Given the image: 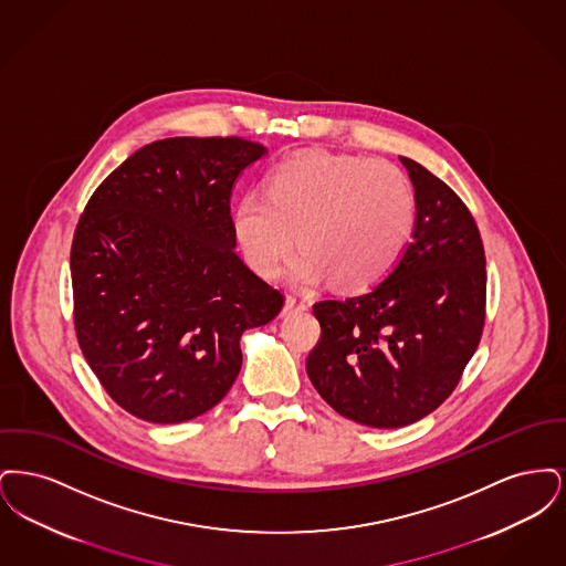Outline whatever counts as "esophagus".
I'll list each match as a JSON object with an SVG mask.
<instances>
[{
    "instance_id": "1",
    "label": "esophagus",
    "mask_w": 566,
    "mask_h": 566,
    "mask_svg": "<svg viewBox=\"0 0 566 566\" xmlns=\"http://www.w3.org/2000/svg\"><path fill=\"white\" fill-rule=\"evenodd\" d=\"M307 310V303L303 298H296V296H286V303H284V314H293V312H303Z\"/></svg>"
}]
</instances>
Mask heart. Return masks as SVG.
Returning a JSON list of instances; mask_svg holds the SVG:
<instances>
[{
    "mask_svg": "<svg viewBox=\"0 0 566 566\" xmlns=\"http://www.w3.org/2000/svg\"><path fill=\"white\" fill-rule=\"evenodd\" d=\"M413 224L416 195L397 165L326 150L273 165L265 199L248 195L233 212L243 256L263 277L277 275L295 233L291 277L305 289L374 286L401 259Z\"/></svg>",
    "mask_w": 566,
    "mask_h": 566,
    "instance_id": "1",
    "label": "heart"
}]
</instances>
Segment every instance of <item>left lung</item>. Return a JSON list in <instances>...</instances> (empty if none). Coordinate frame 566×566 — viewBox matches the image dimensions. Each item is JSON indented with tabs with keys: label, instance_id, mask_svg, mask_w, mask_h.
Here are the masks:
<instances>
[{
	"label": "left lung",
	"instance_id": "left-lung-1",
	"mask_svg": "<svg viewBox=\"0 0 566 566\" xmlns=\"http://www.w3.org/2000/svg\"><path fill=\"white\" fill-rule=\"evenodd\" d=\"M416 192L411 242L365 295L318 301L321 339L307 356L314 388L344 418L399 429L458 386L485 321V254L454 190L401 157Z\"/></svg>",
	"mask_w": 566,
	"mask_h": 566
}]
</instances>
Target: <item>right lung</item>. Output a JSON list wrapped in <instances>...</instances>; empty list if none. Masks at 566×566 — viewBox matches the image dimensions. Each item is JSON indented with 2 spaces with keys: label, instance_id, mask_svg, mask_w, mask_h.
I'll return each instance as SVG.
<instances>
[{
  "label": "right lung",
  "instance_id": "right-lung-1",
  "mask_svg": "<svg viewBox=\"0 0 566 566\" xmlns=\"http://www.w3.org/2000/svg\"><path fill=\"white\" fill-rule=\"evenodd\" d=\"M265 146L167 137L118 165L91 195L72 242L74 326L109 397L155 424L187 422L242 369L245 328L284 295L235 252L231 190Z\"/></svg>",
  "mask_w": 566,
  "mask_h": 566
}]
</instances>
